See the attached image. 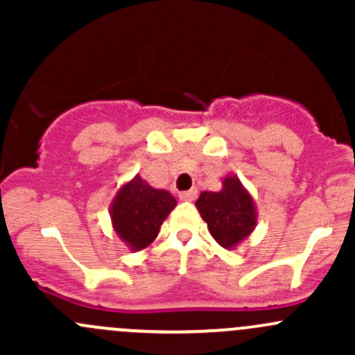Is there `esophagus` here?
Masks as SVG:
<instances>
[{"label":"esophagus","instance_id":"1","mask_svg":"<svg viewBox=\"0 0 355 355\" xmlns=\"http://www.w3.org/2000/svg\"><path fill=\"white\" fill-rule=\"evenodd\" d=\"M178 198H180V200H194L196 198H198V191H196V189H191V191H185V192H180V196H178Z\"/></svg>","mask_w":355,"mask_h":355}]
</instances>
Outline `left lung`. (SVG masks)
Instances as JSON below:
<instances>
[{
  "mask_svg": "<svg viewBox=\"0 0 355 355\" xmlns=\"http://www.w3.org/2000/svg\"><path fill=\"white\" fill-rule=\"evenodd\" d=\"M196 207L207 223L211 237L227 250L242 244L256 228V204L235 175L221 180V191L200 192Z\"/></svg>",
  "mask_w": 355,
  "mask_h": 355,
  "instance_id": "8db88e82",
  "label": "left lung"
}]
</instances>
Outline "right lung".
I'll return each instance as SVG.
<instances>
[{
    "mask_svg": "<svg viewBox=\"0 0 355 355\" xmlns=\"http://www.w3.org/2000/svg\"><path fill=\"white\" fill-rule=\"evenodd\" d=\"M177 206V199L164 189H155L135 175L118 189L111 200L110 216L120 241L134 252L155 242L168 214Z\"/></svg>",
    "mask_w": 355,
    "mask_h": 355,
    "instance_id": "right-lung-1",
    "label": "right lung"
}]
</instances>
